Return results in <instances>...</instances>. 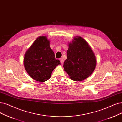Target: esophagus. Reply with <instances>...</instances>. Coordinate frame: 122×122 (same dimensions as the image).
I'll list each match as a JSON object with an SVG mask.
<instances>
[{"instance_id":"34e87169","label":"esophagus","mask_w":122,"mask_h":122,"mask_svg":"<svg viewBox=\"0 0 122 122\" xmlns=\"http://www.w3.org/2000/svg\"><path fill=\"white\" fill-rule=\"evenodd\" d=\"M60 62H61V64H63V63H64V60H63V58H60Z\"/></svg>"}]
</instances>
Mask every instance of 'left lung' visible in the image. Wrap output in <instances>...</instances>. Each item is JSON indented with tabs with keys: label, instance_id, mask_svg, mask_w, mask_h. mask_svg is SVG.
<instances>
[{
	"label": "left lung",
	"instance_id": "left-lung-1",
	"mask_svg": "<svg viewBox=\"0 0 122 122\" xmlns=\"http://www.w3.org/2000/svg\"><path fill=\"white\" fill-rule=\"evenodd\" d=\"M96 65V57L87 42L76 36L69 44L67 59L63 67L75 81L84 80L92 74Z\"/></svg>",
	"mask_w": 122,
	"mask_h": 122
}]
</instances>
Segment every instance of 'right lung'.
<instances>
[{
    "label": "right lung",
    "mask_w": 122,
    "mask_h": 122,
    "mask_svg": "<svg viewBox=\"0 0 122 122\" xmlns=\"http://www.w3.org/2000/svg\"><path fill=\"white\" fill-rule=\"evenodd\" d=\"M23 62L29 75L40 82L48 80L54 69L61 64L59 60L55 59L49 40L43 36L37 38L26 52Z\"/></svg>",
    "instance_id": "obj_1"
}]
</instances>
